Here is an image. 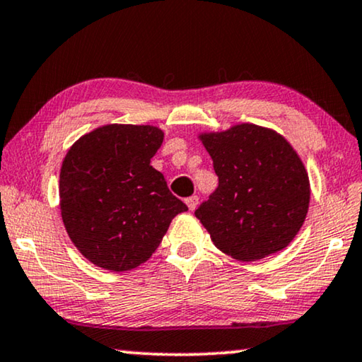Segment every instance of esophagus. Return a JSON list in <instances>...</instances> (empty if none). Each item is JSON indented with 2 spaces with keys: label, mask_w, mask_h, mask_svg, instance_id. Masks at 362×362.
<instances>
[{
  "label": "esophagus",
  "mask_w": 362,
  "mask_h": 362,
  "mask_svg": "<svg viewBox=\"0 0 362 362\" xmlns=\"http://www.w3.org/2000/svg\"><path fill=\"white\" fill-rule=\"evenodd\" d=\"M197 204H199V197L197 196H191V197L186 199V206H187V209H189L191 212L196 211Z\"/></svg>",
  "instance_id": "34e87169"
}]
</instances>
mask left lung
I'll return each instance as SVG.
<instances>
[{
    "mask_svg": "<svg viewBox=\"0 0 362 362\" xmlns=\"http://www.w3.org/2000/svg\"><path fill=\"white\" fill-rule=\"evenodd\" d=\"M218 187L196 217L222 253L258 261L284 250L305 222L310 181L300 156L276 130L237 124L202 132Z\"/></svg>",
    "mask_w": 362,
    "mask_h": 362,
    "instance_id": "8db88e82",
    "label": "left lung"
}]
</instances>
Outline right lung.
Instances as JSON below:
<instances>
[{
	"mask_svg": "<svg viewBox=\"0 0 362 362\" xmlns=\"http://www.w3.org/2000/svg\"><path fill=\"white\" fill-rule=\"evenodd\" d=\"M163 137L155 125L107 124L66 151L62 220L78 251L99 268L124 272L145 263L171 220L187 211L150 165Z\"/></svg>",
	"mask_w": 362,
	"mask_h": 362,
	"instance_id": "add662e5",
	"label": "right lung"
}]
</instances>
